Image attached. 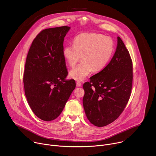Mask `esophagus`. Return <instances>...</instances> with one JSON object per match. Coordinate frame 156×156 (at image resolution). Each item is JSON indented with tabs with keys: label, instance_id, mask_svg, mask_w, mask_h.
<instances>
[{
	"label": "esophagus",
	"instance_id": "34e87169",
	"mask_svg": "<svg viewBox=\"0 0 156 156\" xmlns=\"http://www.w3.org/2000/svg\"><path fill=\"white\" fill-rule=\"evenodd\" d=\"M76 86H77V87H80V86H81V83L80 82H79V81H77V82L76 83Z\"/></svg>",
	"mask_w": 156,
	"mask_h": 156
}]
</instances>
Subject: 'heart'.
<instances>
[{"label":"heart","instance_id":"heart-1","mask_svg":"<svg viewBox=\"0 0 156 156\" xmlns=\"http://www.w3.org/2000/svg\"><path fill=\"white\" fill-rule=\"evenodd\" d=\"M114 49V41L109 37L97 33L78 35L74 44L66 45L63 49V57L71 66H75L81 57L83 62L70 71V78L83 81L93 70H102L112 57Z\"/></svg>","mask_w":156,"mask_h":156}]
</instances>
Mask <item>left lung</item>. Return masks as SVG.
I'll list each match as a JSON object with an SVG mask.
<instances>
[{"mask_svg":"<svg viewBox=\"0 0 156 156\" xmlns=\"http://www.w3.org/2000/svg\"><path fill=\"white\" fill-rule=\"evenodd\" d=\"M133 63L120 37L109 63L83 84V104L92 124L102 127L115 121L122 113L131 95Z\"/></svg>","mask_w":156,"mask_h":156,"instance_id":"8db88e82","label":"left lung"}]
</instances>
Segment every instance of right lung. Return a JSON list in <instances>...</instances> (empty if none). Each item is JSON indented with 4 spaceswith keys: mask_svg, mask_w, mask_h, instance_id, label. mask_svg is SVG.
I'll return each mask as SVG.
<instances>
[{
    "mask_svg": "<svg viewBox=\"0 0 156 156\" xmlns=\"http://www.w3.org/2000/svg\"><path fill=\"white\" fill-rule=\"evenodd\" d=\"M70 28L41 31L28 51L23 75L25 93L34 114L49 122L57 119L76 87L68 75L63 55V41Z\"/></svg>",
    "mask_w": 156,
    "mask_h": 156,
    "instance_id": "add662e5",
    "label": "right lung"
}]
</instances>
